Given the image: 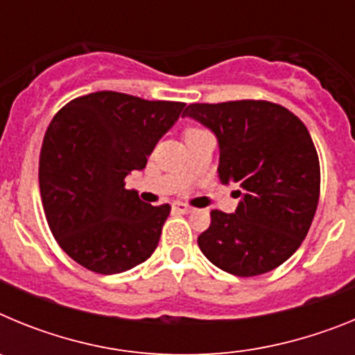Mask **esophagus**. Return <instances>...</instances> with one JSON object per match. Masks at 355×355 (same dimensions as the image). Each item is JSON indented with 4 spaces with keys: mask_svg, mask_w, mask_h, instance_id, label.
Listing matches in <instances>:
<instances>
[{
    "mask_svg": "<svg viewBox=\"0 0 355 355\" xmlns=\"http://www.w3.org/2000/svg\"><path fill=\"white\" fill-rule=\"evenodd\" d=\"M172 208L175 209V211H180V213H184V215H187V213H193V208H190V206H187V205H183V202H175L174 206H172Z\"/></svg>",
    "mask_w": 355,
    "mask_h": 355,
    "instance_id": "1",
    "label": "esophagus"
}]
</instances>
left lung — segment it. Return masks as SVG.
I'll return each mask as SVG.
<instances>
[{
	"label": "left lung",
	"mask_w": 355,
	"mask_h": 355,
	"mask_svg": "<svg viewBox=\"0 0 355 355\" xmlns=\"http://www.w3.org/2000/svg\"><path fill=\"white\" fill-rule=\"evenodd\" d=\"M218 144V178L238 184L234 213L211 211L197 238L206 258L227 274L252 277L299 249L320 197L315 144L297 115L268 101L196 103L184 110Z\"/></svg>",
	"instance_id": "obj_1"
}]
</instances>
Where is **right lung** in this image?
I'll return each instance as SVG.
<instances>
[{
  "label": "right lung",
  "mask_w": 355,
  "mask_h": 355,
  "mask_svg": "<svg viewBox=\"0 0 355 355\" xmlns=\"http://www.w3.org/2000/svg\"><path fill=\"white\" fill-rule=\"evenodd\" d=\"M183 108L103 90L72 99L53 117L40 150V197L69 258L112 275L155 252L171 206L147 205L124 180L146 168Z\"/></svg>",
  "instance_id": "right-lung-1"
}]
</instances>
